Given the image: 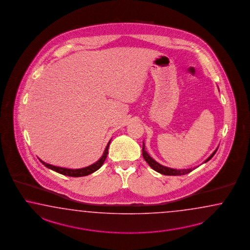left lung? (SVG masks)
I'll use <instances>...</instances> for the list:
<instances>
[{
  "instance_id": "obj_1",
  "label": "left lung",
  "mask_w": 250,
  "mask_h": 250,
  "mask_svg": "<svg viewBox=\"0 0 250 250\" xmlns=\"http://www.w3.org/2000/svg\"><path fill=\"white\" fill-rule=\"evenodd\" d=\"M217 150H218V148L214 151L212 153H211V155L207 159V160H205L204 161V163L203 164H205V163H207L208 161H209L210 159L213 157L214 154L216 153L217 152ZM142 152H143V156H144V158L145 160L146 161L147 164L150 165V167L153 169L154 170H156L157 172L159 173H162V174H164V175H172V176H176V175H184V174H187V173H189L190 172L191 170H194L196 169L198 166H196V167H193V168H190V169H181V170H177V169H172V168H169V167H166V166H164V165H160L158 164L155 160H153V159L147 153L146 151V146H145V143H143V150H142Z\"/></svg>"
}]
</instances>
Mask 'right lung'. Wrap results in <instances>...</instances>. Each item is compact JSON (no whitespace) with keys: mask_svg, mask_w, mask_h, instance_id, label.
Returning a JSON list of instances; mask_svg holds the SVG:
<instances>
[{"mask_svg":"<svg viewBox=\"0 0 250 250\" xmlns=\"http://www.w3.org/2000/svg\"><path fill=\"white\" fill-rule=\"evenodd\" d=\"M110 142H111V140L108 142L107 146L105 147L102 157L99 159L98 162H96L95 164L89 165V166H87V167H85V168H81V169H67V168H62V167H58V166H54V165L46 164L45 162H43L41 159H40V161H41V163H42L43 165H45L47 168L51 169L52 170H55L57 172H59V173H61V174H63V175L70 177L86 176V175H88V174H91L94 171L98 170V169L103 165L104 162V160L106 159L107 153H108V147H109Z\"/></svg>","mask_w":250,"mask_h":250,"instance_id":"obj_1","label":"right lung"}]
</instances>
